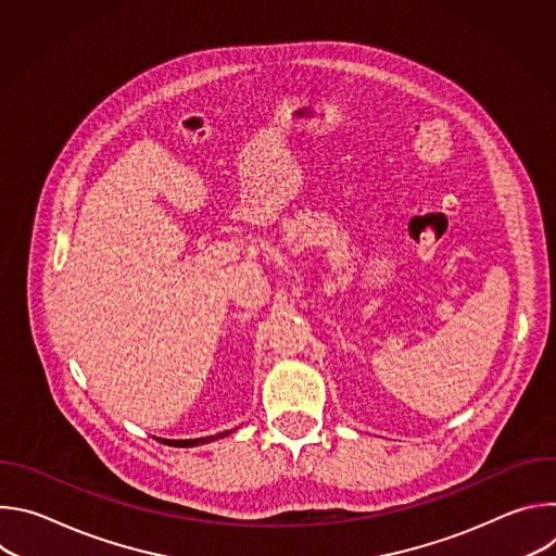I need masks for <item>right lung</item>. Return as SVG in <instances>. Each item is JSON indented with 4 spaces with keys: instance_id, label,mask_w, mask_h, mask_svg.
<instances>
[{
    "instance_id": "1",
    "label": "right lung",
    "mask_w": 556,
    "mask_h": 556,
    "mask_svg": "<svg viewBox=\"0 0 556 556\" xmlns=\"http://www.w3.org/2000/svg\"><path fill=\"white\" fill-rule=\"evenodd\" d=\"M228 433L232 431H222L217 435H206V438H195V440H165V438H157L163 444H169V446H200V444H208L213 440H219V438H226Z\"/></svg>"
}]
</instances>
